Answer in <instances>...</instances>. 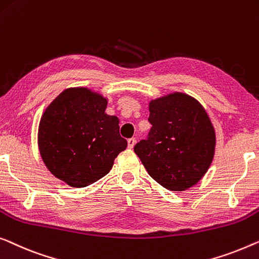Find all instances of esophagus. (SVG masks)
<instances>
[{"instance_id": "esophagus-1", "label": "esophagus", "mask_w": 259, "mask_h": 259, "mask_svg": "<svg viewBox=\"0 0 259 259\" xmlns=\"http://www.w3.org/2000/svg\"><path fill=\"white\" fill-rule=\"evenodd\" d=\"M127 145H128V148H133L134 145H136V139L131 138L127 140Z\"/></svg>"}]
</instances>
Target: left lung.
Wrapping results in <instances>:
<instances>
[{
    "mask_svg": "<svg viewBox=\"0 0 259 259\" xmlns=\"http://www.w3.org/2000/svg\"><path fill=\"white\" fill-rule=\"evenodd\" d=\"M152 128L134 146L147 173L171 192H183L203 178L215 154L216 134L204 107L174 92L149 103Z\"/></svg>",
    "mask_w": 259,
    "mask_h": 259,
    "instance_id": "obj_1",
    "label": "left lung"
}]
</instances>
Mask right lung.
Wrapping results in <instances>:
<instances>
[{
  "label": "right lung",
  "instance_id": "obj_1",
  "mask_svg": "<svg viewBox=\"0 0 259 259\" xmlns=\"http://www.w3.org/2000/svg\"><path fill=\"white\" fill-rule=\"evenodd\" d=\"M107 99L86 88H70L40 118L38 148L52 175L73 188L88 187L110 173L127 141L119 119L105 113Z\"/></svg>",
  "mask_w": 259,
  "mask_h": 259
}]
</instances>
